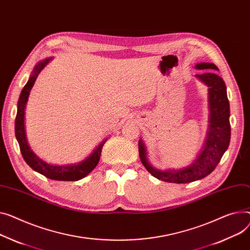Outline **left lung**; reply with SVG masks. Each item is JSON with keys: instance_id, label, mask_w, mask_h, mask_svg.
Segmentation results:
<instances>
[{"instance_id": "8db88e82", "label": "left lung", "mask_w": 250, "mask_h": 250, "mask_svg": "<svg viewBox=\"0 0 250 250\" xmlns=\"http://www.w3.org/2000/svg\"><path fill=\"white\" fill-rule=\"evenodd\" d=\"M195 68L204 70L201 74H196V77L208 87L209 125L201 152L187 167L159 170L149 164L145 143L142 139L139 141V154L143 165L149 174L161 181L186 184L205 178L214 171L229 146L230 108L226 85L223 79L212 71L218 70V67L213 63L202 62L196 64Z\"/></svg>"}]
</instances>
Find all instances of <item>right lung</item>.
Here are the masks:
<instances>
[{
  "label": "right lung",
  "mask_w": 250,
  "mask_h": 250,
  "mask_svg": "<svg viewBox=\"0 0 250 250\" xmlns=\"http://www.w3.org/2000/svg\"><path fill=\"white\" fill-rule=\"evenodd\" d=\"M53 58L49 57L42 61H39L33 69L28 82L23 87L19 101H18V109H17V115L15 121V135L16 139L19 143L21 154L25 160V162L30 167L36 171L37 173L56 181H78L82 178L86 177L97 166L99 159H101L102 149L106 142V140L103 141L94 149L93 152L84 160L78 163L68 164V165H53L45 162L40 159L34 152L32 151L30 146L28 145V141L26 138L25 131V109L30 95V91L34 85V83L39 75V73L44 69L45 66L51 61Z\"/></svg>",
  "instance_id": "add662e5"
}]
</instances>
